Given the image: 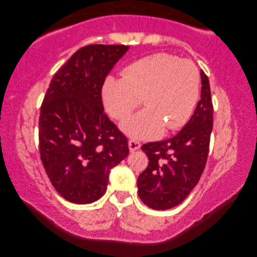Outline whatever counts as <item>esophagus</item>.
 Here are the masks:
<instances>
[{"instance_id": "34e87169", "label": "esophagus", "mask_w": 257, "mask_h": 257, "mask_svg": "<svg viewBox=\"0 0 257 257\" xmlns=\"http://www.w3.org/2000/svg\"><path fill=\"white\" fill-rule=\"evenodd\" d=\"M128 147H129L130 152H134V151H136V150H138V149L140 148V147H141V145H140L139 141L134 140V139H130V140L128 141Z\"/></svg>"}]
</instances>
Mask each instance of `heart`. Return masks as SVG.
<instances>
[{
	"label": "heart",
	"mask_w": 257,
	"mask_h": 257,
	"mask_svg": "<svg viewBox=\"0 0 257 257\" xmlns=\"http://www.w3.org/2000/svg\"><path fill=\"white\" fill-rule=\"evenodd\" d=\"M200 95V73L188 59L159 53L128 65L121 79L109 76L101 96L107 112L116 120L127 118L139 105L144 110L121 124L123 132L138 139H152L163 128L183 127L192 116Z\"/></svg>",
	"instance_id": "heart-1"
}]
</instances>
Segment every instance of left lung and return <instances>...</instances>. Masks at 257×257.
<instances>
[{
  "instance_id": "left-lung-1",
  "label": "left lung",
  "mask_w": 257,
  "mask_h": 257,
  "mask_svg": "<svg viewBox=\"0 0 257 257\" xmlns=\"http://www.w3.org/2000/svg\"><path fill=\"white\" fill-rule=\"evenodd\" d=\"M201 99L174 137L141 147L149 165L138 177V194L154 210H168L187 198L199 182L209 155L213 128L210 83L201 70Z\"/></svg>"
}]
</instances>
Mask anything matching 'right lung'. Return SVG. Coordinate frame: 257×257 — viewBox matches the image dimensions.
<instances>
[{
  "label": "right lung",
  "mask_w": 257,
  "mask_h": 257,
  "mask_svg": "<svg viewBox=\"0 0 257 257\" xmlns=\"http://www.w3.org/2000/svg\"><path fill=\"white\" fill-rule=\"evenodd\" d=\"M129 46L87 45L58 69L41 107V160L65 200L87 204L106 192L110 170L129 154L128 140L103 112L106 76Z\"/></svg>",
  "instance_id": "add662e5"
}]
</instances>
